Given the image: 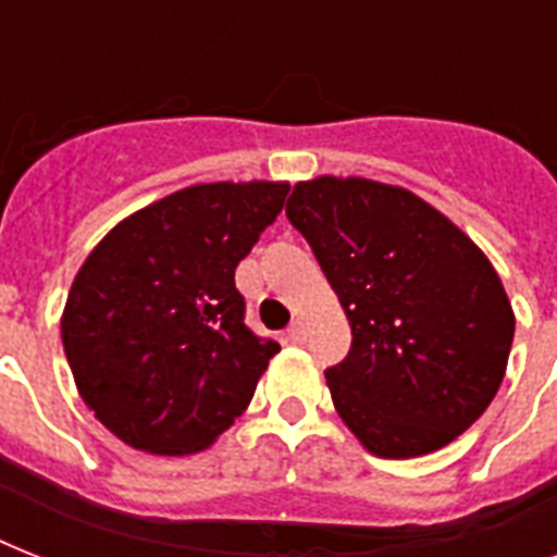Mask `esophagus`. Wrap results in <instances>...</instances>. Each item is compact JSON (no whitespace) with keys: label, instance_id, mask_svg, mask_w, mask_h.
<instances>
[{"label":"esophagus","instance_id":"obj_1","mask_svg":"<svg viewBox=\"0 0 557 557\" xmlns=\"http://www.w3.org/2000/svg\"><path fill=\"white\" fill-rule=\"evenodd\" d=\"M288 341H295V344H304L306 341V323L300 318L292 321V326H288Z\"/></svg>","mask_w":557,"mask_h":557}]
</instances>
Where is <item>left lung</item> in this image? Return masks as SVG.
Listing matches in <instances>:
<instances>
[{
  "mask_svg": "<svg viewBox=\"0 0 557 557\" xmlns=\"http://www.w3.org/2000/svg\"><path fill=\"white\" fill-rule=\"evenodd\" d=\"M286 216L352 326L326 384L361 445L407 459L468 431L492 405L515 338L485 253L428 201L370 178L300 182Z\"/></svg>",
  "mask_w": 557,
  "mask_h": 557,
  "instance_id": "8db88e82",
  "label": "left lung"
}]
</instances>
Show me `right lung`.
Returning <instances> with one entry per match:
<instances>
[{"mask_svg":"<svg viewBox=\"0 0 557 557\" xmlns=\"http://www.w3.org/2000/svg\"><path fill=\"white\" fill-rule=\"evenodd\" d=\"M288 185H196L138 210L83 262L63 347L83 401L117 440L193 454L251 405L277 341L245 323L234 271Z\"/></svg>","mask_w":557,"mask_h":557,"instance_id":"obj_1","label":"right lung"}]
</instances>
